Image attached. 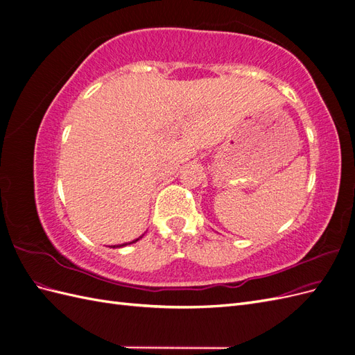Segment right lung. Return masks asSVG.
I'll return each mask as SVG.
<instances>
[{
  "label": "right lung",
  "mask_w": 355,
  "mask_h": 355,
  "mask_svg": "<svg viewBox=\"0 0 355 355\" xmlns=\"http://www.w3.org/2000/svg\"><path fill=\"white\" fill-rule=\"evenodd\" d=\"M139 239H142V235ZM139 239H136V240H133V241H130V243H124V244H116V245H110V247H112V249H116V247H123V245H127V244H133V243H136Z\"/></svg>",
  "instance_id": "1"
}]
</instances>
